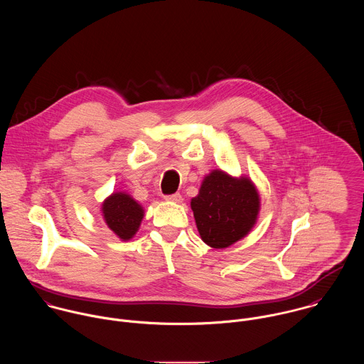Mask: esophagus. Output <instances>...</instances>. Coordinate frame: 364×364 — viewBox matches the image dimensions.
<instances>
[{"instance_id":"34e87169","label":"esophagus","mask_w":364,"mask_h":364,"mask_svg":"<svg viewBox=\"0 0 364 364\" xmlns=\"http://www.w3.org/2000/svg\"><path fill=\"white\" fill-rule=\"evenodd\" d=\"M165 200H169V202H175V203H181V202H182V196H181V193L166 195V196H165Z\"/></svg>"}]
</instances>
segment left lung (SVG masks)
Instances as JSON below:
<instances>
[{"instance_id":"left-lung-1","label":"left lung","mask_w":364,"mask_h":364,"mask_svg":"<svg viewBox=\"0 0 364 364\" xmlns=\"http://www.w3.org/2000/svg\"><path fill=\"white\" fill-rule=\"evenodd\" d=\"M191 206L202 240L213 248H227L254 227L259 196L250 179L213 171Z\"/></svg>"}]
</instances>
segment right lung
<instances>
[{"instance_id":"add662e5","label":"right lung","mask_w":364,"mask_h":364,"mask_svg":"<svg viewBox=\"0 0 364 364\" xmlns=\"http://www.w3.org/2000/svg\"><path fill=\"white\" fill-rule=\"evenodd\" d=\"M104 218L107 227L122 240H130L140 227L143 208L129 195L113 193L102 205Z\"/></svg>"}]
</instances>
